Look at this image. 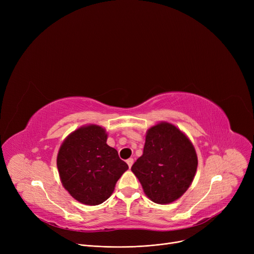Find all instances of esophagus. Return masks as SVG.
<instances>
[{
    "instance_id": "esophagus-1",
    "label": "esophagus",
    "mask_w": 254,
    "mask_h": 254,
    "mask_svg": "<svg viewBox=\"0 0 254 254\" xmlns=\"http://www.w3.org/2000/svg\"><path fill=\"white\" fill-rule=\"evenodd\" d=\"M127 166H128V168H131L132 164H134V159H132V158H128L127 161Z\"/></svg>"
}]
</instances>
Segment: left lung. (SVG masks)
Segmentation results:
<instances>
[{
	"mask_svg": "<svg viewBox=\"0 0 254 254\" xmlns=\"http://www.w3.org/2000/svg\"><path fill=\"white\" fill-rule=\"evenodd\" d=\"M197 168L191 141L176 126L158 123L147 129L142 156L131 172L156 204L173 203L189 190Z\"/></svg>",
	"mask_w": 254,
	"mask_h": 254,
	"instance_id": "8db88e82",
	"label": "left lung"
}]
</instances>
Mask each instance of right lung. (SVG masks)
<instances>
[{"mask_svg": "<svg viewBox=\"0 0 254 254\" xmlns=\"http://www.w3.org/2000/svg\"><path fill=\"white\" fill-rule=\"evenodd\" d=\"M101 126L87 125L62 143L57 166L64 190L79 203L96 206L113 193L117 180L128 169L116 149L107 144Z\"/></svg>", "mask_w": 254, "mask_h": 254, "instance_id": "right-lung-1", "label": "right lung"}]
</instances>
